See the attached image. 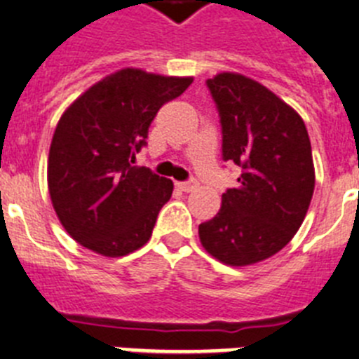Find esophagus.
I'll return each mask as SVG.
<instances>
[{
    "instance_id": "1",
    "label": "esophagus",
    "mask_w": 359,
    "mask_h": 359,
    "mask_svg": "<svg viewBox=\"0 0 359 359\" xmlns=\"http://www.w3.org/2000/svg\"><path fill=\"white\" fill-rule=\"evenodd\" d=\"M199 183L196 182V180H190V182H182V183H177V187L183 190V192H194L196 189H198Z\"/></svg>"
}]
</instances>
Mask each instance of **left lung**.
<instances>
[{"label": "left lung", "instance_id": "left-lung-1", "mask_svg": "<svg viewBox=\"0 0 359 359\" xmlns=\"http://www.w3.org/2000/svg\"><path fill=\"white\" fill-rule=\"evenodd\" d=\"M219 111L223 160L241 167L237 189L199 224V241L230 266L261 262L297 233L315 190V165L306 123L275 93L239 73L207 81Z\"/></svg>", "mask_w": 359, "mask_h": 359}]
</instances>
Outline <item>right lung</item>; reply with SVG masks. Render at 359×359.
<instances>
[{
	"mask_svg": "<svg viewBox=\"0 0 359 359\" xmlns=\"http://www.w3.org/2000/svg\"><path fill=\"white\" fill-rule=\"evenodd\" d=\"M192 77L144 69L111 73L65 111L48 156V190L55 214L73 239L106 257H122L151 239L172 182L133 167L147 145L149 126Z\"/></svg>",
	"mask_w": 359,
	"mask_h": 359,
	"instance_id": "right-lung-1",
	"label": "right lung"
}]
</instances>
